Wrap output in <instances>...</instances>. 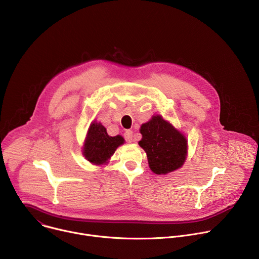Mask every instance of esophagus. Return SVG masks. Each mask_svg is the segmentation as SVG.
<instances>
[{"mask_svg": "<svg viewBox=\"0 0 259 259\" xmlns=\"http://www.w3.org/2000/svg\"><path fill=\"white\" fill-rule=\"evenodd\" d=\"M124 137H125L126 141H128V142H132V141L134 140L133 131H132V130H127V131L124 133Z\"/></svg>", "mask_w": 259, "mask_h": 259, "instance_id": "1", "label": "esophagus"}]
</instances>
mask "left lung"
<instances>
[{
    "instance_id": "1",
    "label": "left lung",
    "mask_w": 259,
    "mask_h": 259,
    "mask_svg": "<svg viewBox=\"0 0 259 259\" xmlns=\"http://www.w3.org/2000/svg\"><path fill=\"white\" fill-rule=\"evenodd\" d=\"M142 139L138 142L145 151L151 170L167 174L180 168L187 157L188 141L179 131L161 116L141 125Z\"/></svg>"
}]
</instances>
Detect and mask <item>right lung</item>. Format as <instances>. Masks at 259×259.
Instances as JSON below:
<instances>
[{
  "label": "right lung",
  "instance_id": "1",
  "mask_svg": "<svg viewBox=\"0 0 259 259\" xmlns=\"http://www.w3.org/2000/svg\"><path fill=\"white\" fill-rule=\"evenodd\" d=\"M123 143L124 138L122 136H109L100 123L93 122L88 131L83 154L93 164H104L114 155L117 147Z\"/></svg>",
  "mask_w": 259,
  "mask_h": 259
}]
</instances>
